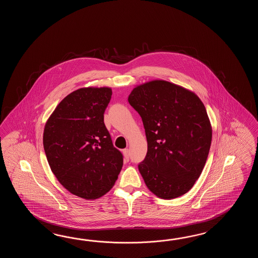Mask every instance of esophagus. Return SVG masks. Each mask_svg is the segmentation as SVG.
<instances>
[{
	"instance_id": "34e87169",
	"label": "esophagus",
	"mask_w": 258,
	"mask_h": 258,
	"mask_svg": "<svg viewBox=\"0 0 258 258\" xmlns=\"http://www.w3.org/2000/svg\"><path fill=\"white\" fill-rule=\"evenodd\" d=\"M122 153H123V156H124L125 161H128L129 158H130V151H129V149H128V148L123 149V150H122Z\"/></svg>"
}]
</instances>
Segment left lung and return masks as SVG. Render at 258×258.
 Segmentation results:
<instances>
[{
    "label": "left lung",
    "mask_w": 258,
    "mask_h": 258,
    "mask_svg": "<svg viewBox=\"0 0 258 258\" xmlns=\"http://www.w3.org/2000/svg\"><path fill=\"white\" fill-rule=\"evenodd\" d=\"M128 101L142 118L148 141L147 156L138 164L146 185L163 199L186 194L203 170L212 140L203 102L164 80L137 86Z\"/></svg>",
    "instance_id": "1"
}]
</instances>
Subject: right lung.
Masks as SVG:
<instances>
[{"instance_id": "add662e5", "label": "right lung", "mask_w": 258, "mask_h": 258, "mask_svg": "<svg viewBox=\"0 0 258 258\" xmlns=\"http://www.w3.org/2000/svg\"><path fill=\"white\" fill-rule=\"evenodd\" d=\"M111 88H83L66 96L45 124L43 147L60 184L84 199H97L114 185L123 164L104 124Z\"/></svg>"}]
</instances>
